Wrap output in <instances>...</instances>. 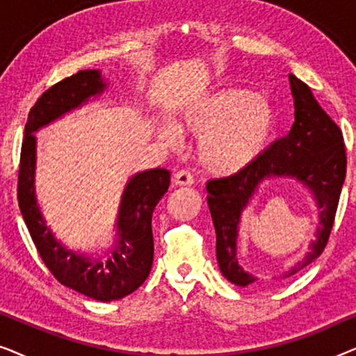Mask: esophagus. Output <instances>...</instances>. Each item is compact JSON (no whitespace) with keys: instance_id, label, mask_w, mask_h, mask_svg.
<instances>
[{"instance_id":"esophagus-1","label":"esophagus","mask_w":356,"mask_h":356,"mask_svg":"<svg viewBox=\"0 0 356 356\" xmlns=\"http://www.w3.org/2000/svg\"><path fill=\"white\" fill-rule=\"evenodd\" d=\"M173 181H175V184H178V186H189V184H193L194 179L191 175L186 172V170H179V172L175 173Z\"/></svg>"}]
</instances>
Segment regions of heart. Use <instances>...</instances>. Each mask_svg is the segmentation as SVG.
<instances>
[{"label": "heart", "mask_w": 356, "mask_h": 356, "mask_svg": "<svg viewBox=\"0 0 356 356\" xmlns=\"http://www.w3.org/2000/svg\"><path fill=\"white\" fill-rule=\"evenodd\" d=\"M178 128L199 138L202 167L225 177L243 172L261 157L274 133L275 110L250 89H222L189 104L179 113ZM157 138L168 149L181 144L170 123L157 126Z\"/></svg>", "instance_id": "obj_1"}]
</instances>
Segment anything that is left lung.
I'll return each instance as SVG.
<instances>
[{
  "mask_svg": "<svg viewBox=\"0 0 356 356\" xmlns=\"http://www.w3.org/2000/svg\"><path fill=\"white\" fill-rule=\"evenodd\" d=\"M295 105V123L285 138L275 140L251 167L232 177L211 179L206 184L207 206L217 235V262L223 277L238 286L257 282L238 262V232L243 211L254 199L266 179L291 178L308 189L319 209V227L309 251L284 274V279L311 264L327 245L347 172L343 136L330 116L321 108L303 81L290 74Z\"/></svg>",
  "mask_w": 356,
  "mask_h": 356,
  "instance_id": "left-lung-1",
  "label": "left lung"
}]
</instances>
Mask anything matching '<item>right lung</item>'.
<instances>
[{"label": "right lung", "instance_id": "add662e5", "mask_svg": "<svg viewBox=\"0 0 356 356\" xmlns=\"http://www.w3.org/2000/svg\"><path fill=\"white\" fill-rule=\"evenodd\" d=\"M108 87L99 70L79 71L43 92L29 111L19 167L17 199L37 251L56 280L97 301L124 298L149 277L154 261L152 213L170 186L167 168L133 175L121 194L115 240L104 256L66 248L47 225L35 194L38 129L97 99Z\"/></svg>", "mask_w": 356, "mask_h": 356}]
</instances>
